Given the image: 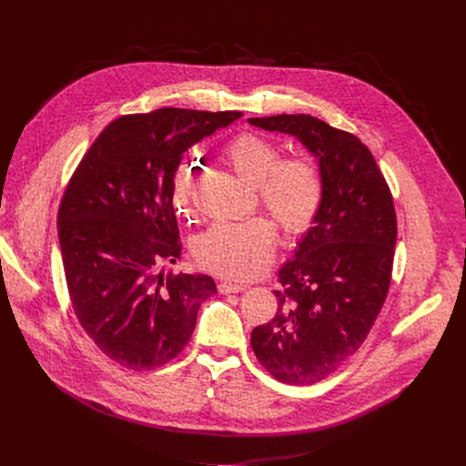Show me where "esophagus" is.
<instances>
[{
  "mask_svg": "<svg viewBox=\"0 0 466 466\" xmlns=\"http://www.w3.org/2000/svg\"><path fill=\"white\" fill-rule=\"evenodd\" d=\"M218 289H219V293H223V295H228V293H239V291H245V289H247V286H243V284H236V282H227V280H223V282H219Z\"/></svg>",
  "mask_w": 466,
  "mask_h": 466,
  "instance_id": "esophagus-1",
  "label": "esophagus"
}]
</instances>
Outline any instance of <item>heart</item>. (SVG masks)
Returning a JSON list of instances; mask_svg holds the SVG:
<instances>
[{
    "label": "heart",
    "mask_w": 466,
    "mask_h": 466,
    "mask_svg": "<svg viewBox=\"0 0 466 466\" xmlns=\"http://www.w3.org/2000/svg\"><path fill=\"white\" fill-rule=\"evenodd\" d=\"M228 166L258 187L261 205L282 228L291 234L306 232L322 205L324 182L317 164L306 155L280 157V149L254 132H239L221 149ZM195 169L180 162L171 178V201L182 214L191 207ZM277 227L256 216L243 221H218L193 243V256L205 269L228 279H250L268 268L275 256Z\"/></svg>",
    "instance_id": "heart-1"
}]
</instances>
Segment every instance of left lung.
I'll return each mask as SVG.
<instances>
[{
    "label": "left lung",
    "instance_id": "8db88e82",
    "mask_svg": "<svg viewBox=\"0 0 466 466\" xmlns=\"http://www.w3.org/2000/svg\"><path fill=\"white\" fill-rule=\"evenodd\" d=\"M299 138L319 160L324 197L295 258L279 271L277 315L250 345L273 378L309 385L334 372L367 339L387 299L396 245L390 189L369 147L308 114L250 117Z\"/></svg>",
    "mask_w": 466,
    "mask_h": 466
}]
</instances>
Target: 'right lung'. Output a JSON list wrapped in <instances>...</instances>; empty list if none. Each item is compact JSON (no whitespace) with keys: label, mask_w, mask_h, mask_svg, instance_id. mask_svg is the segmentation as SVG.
I'll return each instance as SVG.
<instances>
[{"label":"right lung","mask_w":466,"mask_h":466,"mask_svg":"<svg viewBox=\"0 0 466 466\" xmlns=\"http://www.w3.org/2000/svg\"><path fill=\"white\" fill-rule=\"evenodd\" d=\"M241 112L158 108L110 121L74 171L58 207L72 308L97 349L153 370L187 345L208 275L158 273L180 256L171 178L182 155Z\"/></svg>","instance_id":"1"}]
</instances>
